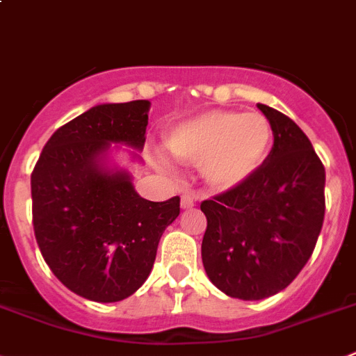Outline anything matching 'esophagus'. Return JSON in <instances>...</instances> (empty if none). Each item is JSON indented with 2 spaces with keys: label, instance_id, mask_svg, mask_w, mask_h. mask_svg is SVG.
<instances>
[{
  "label": "esophagus",
  "instance_id": "34e87169",
  "mask_svg": "<svg viewBox=\"0 0 356 356\" xmlns=\"http://www.w3.org/2000/svg\"><path fill=\"white\" fill-rule=\"evenodd\" d=\"M181 208H184V210H191V208H194V204H195V200H194V195L192 194H184L181 195Z\"/></svg>",
  "mask_w": 356,
  "mask_h": 356
}]
</instances>
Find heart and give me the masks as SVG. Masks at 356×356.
<instances>
[{
	"instance_id": "heart-1",
	"label": "heart",
	"mask_w": 356,
	"mask_h": 356,
	"mask_svg": "<svg viewBox=\"0 0 356 356\" xmlns=\"http://www.w3.org/2000/svg\"><path fill=\"white\" fill-rule=\"evenodd\" d=\"M165 145L180 161L200 164L210 187L229 191L263 168L272 152L273 130L261 113L207 111L172 127Z\"/></svg>"
}]
</instances>
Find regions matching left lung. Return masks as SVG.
<instances>
[{"label":"left lung","instance_id":"8db88e82","mask_svg":"<svg viewBox=\"0 0 356 356\" xmlns=\"http://www.w3.org/2000/svg\"><path fill=\"white\" fill-rule=\"evenodd\" d=\"M272 123L273 146L245 184L201 203V257L227 296L263 300L293 282L312 256L325 218V168L293 120L257 104Z\"/></svg>","mask_w":356,"mask_h":356}]
</instances>
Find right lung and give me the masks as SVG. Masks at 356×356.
Wrapping results in <instances>:
<instances>
[{"mask_svg": "<svg viewBox=\"0 0 356 356\" xmlns=\"http://www.w3.org/2000/svg\"><path fill=\"white\" fill-rule=\"evenodd\" d=\"M148 100L99 104L52 134L31 172L33 229L52 273L91 302L129 298L148 279L180 197L162 203L136 192L132 175L111 164L125 145L141 161Z\"/></svg>", "mask_w": 356, "mask_h": 356, "instance_id": "add662e5", "label": "right lung"}]
</instances>
